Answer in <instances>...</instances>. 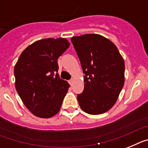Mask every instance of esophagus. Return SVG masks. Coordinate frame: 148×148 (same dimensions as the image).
<instances>
[{
  "mask_svg": "<svg viewBox=\"0 0 148 148\" xmlns=\"http://www.w3.org/2000/svg\"><path fill=\"white\" fill-rule=\"evenodd\" d=\"M73 83H74V79H70V80H69V84H70L71 86H73Z\"/></svg>",
  "mask_w": 148,
  "mask_h": 148,
  "instance_id": "34e87169",
  "label": "esophagus"
}]
</instances>
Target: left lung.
<instances>
[{
  "label": "left lung",
  "mask_w": 148,
  "mask_h": 148,
  "mask_svg": "<svg viewBox=\"0 0 148 148\" xmlns=\"http://www.w3.org/2000/svg\"><path fill=\"white\" fill-rule=\"evenodd\" d=\"M80 61L84 90L77 95L80 108L91 115L110 110L124 83V62L116 46L98 34L71 38Z\"/></svg>",
  "instance_id": "obj_1"
}]
</instances>
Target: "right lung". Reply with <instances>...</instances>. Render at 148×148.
I'll list each match as a JSON object with an SVG mask.
<instances>
[{"label":"right lung","mask_w":148,"mask_h":148,"mask_svg":"<svg viewBox=\"0 0 148 148\" xmlns=\"http://www.w3.org/2000/svg\"><path fill=\"white\" fill-rule=\"evenodd\" d=\"M67 39L45 38L24 50L14 69L15 88L33 115L47 119L58 113L69 89L60 78L57 60L69 47Z\"/></svg>","instance_id":"right-lung-1"}]
</instances>
